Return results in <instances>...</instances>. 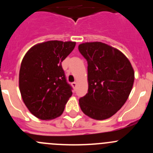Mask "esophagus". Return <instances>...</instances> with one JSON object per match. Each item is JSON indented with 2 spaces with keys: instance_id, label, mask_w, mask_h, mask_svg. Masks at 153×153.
<instances>
[{
  "instance_id": "esophagus-1",
  "label": "esophagus",
  "mask_w": 153,
  "mask_h": 153,
  "mask_svg": "<svg viewBox=\"0 0 153 153\" xmlns=\"http://www.w3.org/2000/svg\"><path fill=\"white\" fill-rule=\"evenodd\" d=\"M72 87L74 88V89H75V87H76V86H77V83L76 82H72Z\"/></svg>"
}]
</instances>
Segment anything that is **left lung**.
Segmentation results:
<instances>
[{
	"mask_svg": "<svg viewBox=\"0 0 153 153\" xmlns=\"http://www.w3.org/2000/svg\"><path fill=\"white\" fill-rule=\"evenodd\" d=\"M78 50L87 61L88 92L79 99L85 115L104 120L127 100L135 78L129 60L118 49L101 42L84 43Z\"/></svg>",
	"mask_w": 153,
	"mask_h": 153,
	"instance_id": "1",
	"label": "left lung"
}]
</instances>
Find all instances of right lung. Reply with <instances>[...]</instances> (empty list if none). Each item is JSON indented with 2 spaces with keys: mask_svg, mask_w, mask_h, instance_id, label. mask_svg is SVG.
Listing matches in <instances>:
<instances>
[{
  "mask_svg": "<svg viewBox=\"0 0 153 153\" xmlns=\"http://www.w3.org/2000/svg\"><path fill=\"white\" fill-rule=\"evenodd\" d=\"M75 47V42L49 41L31 48L23 58L19 88L24 104L41 120L60 116L72 96L61 63Z\"/></svg>",
  "mask_w": 153,
  "mask_h": 153,
  "instance_id": "add662e5",
  "label": "right lung"
}]
</instances>
